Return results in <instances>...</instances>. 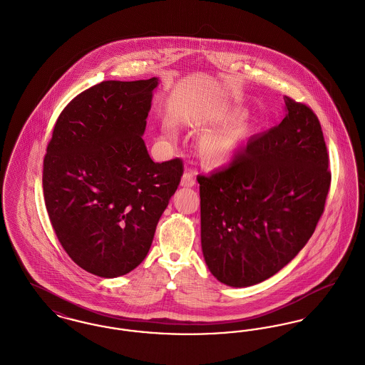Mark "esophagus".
<instances>
[{
  "label": "esophagus",
  "instance_id": "obj_1",
  "mask_svg": "<svg viewBox=\"0 0 365 365\" xmlns=\"http://www.w3.org/2000/svg\"><path fill=\"white\" fill-rule=\"evenodd\" d=\"M180 185H182L183 187H192V186L195 185V174H194L192 171H187V173H185L183 176H182V182H180Z\"/></svg>",
  "mask_w": 365,
  "mask_h": 365
}]
</instances>
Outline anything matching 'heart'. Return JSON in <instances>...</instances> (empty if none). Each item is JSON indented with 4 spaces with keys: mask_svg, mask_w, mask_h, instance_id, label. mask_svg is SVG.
I'll return each mask as SVG.
<instances>
[{
    "mask_svg": "<svg viewBox=\"0 0 365 365\" xmlns=\"http://www.w3.org/2000/svg\"><path fill=\"white\" fill-rule=\"evenodd\" d=\"M231 119V115L220 109H208L200 113L195 119V125H208L212 123H225ZM249 128L243 123L231 124L223 130L213 131L200 140L198 155L202 164L208 168H219L232 161L235 153L241 148Z\"/></svg>",
    "mask_w": 365,
    "mask_h": 365,
    "instance_id": "b5f03b06",
    "label": "heart"
}]
</instances>
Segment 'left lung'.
Instances as JSON below:
<instances>
[{
    "instance_id": "left-lung-1",
    "label": "left lung",
    "mask_w": 365,
    "mask_h": 365,
    "mask_svg": "<svg viewBox=\"0 0 365 365\" xmlns=\"http://www.w3.org/2000/svg\"><path fill=\"white\" fill-rule=\"evenodd\" d=\"M286 118L222 170L200 175L201 245L212 275L232 287L271 278L312 237L330 190V158L308 105L284 96Z\"/></svg>"
}]
</instances>
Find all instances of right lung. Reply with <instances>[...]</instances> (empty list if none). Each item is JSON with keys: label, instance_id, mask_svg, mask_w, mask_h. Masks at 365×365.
I'll return each instance as SVG.
<instances>
[{"label": "right lung", "instance_id": "1", "mask_svg": "<svg viewBox=\"0 0 365 365\" xmlns=\"http://www.w3.org/2000/svg\"><path fill=\"white\" fill-rule=\"evenodd\" d=\"M158 79L105 81L60 113L43 158V197L63 249L101 278L146 257L183 161L155 163L142 135Z\"/></svg>", "mask_w": 365, "mask_h": 365}]
</instances>
